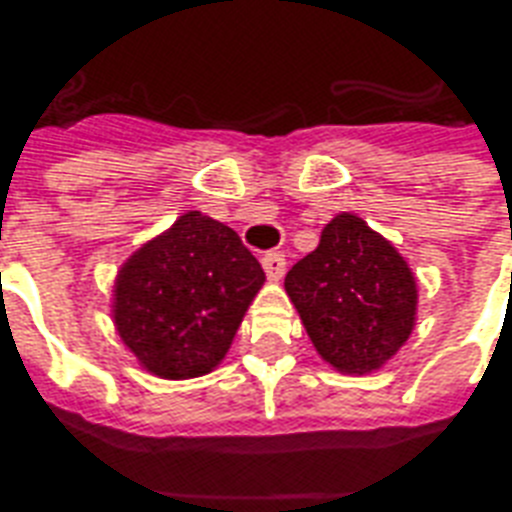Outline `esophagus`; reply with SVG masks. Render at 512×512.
Instances as JSON below:
<instances>
[{"instance_id":"obj_1","label":"esophagus","mask_w":512,"mask_h":512,"mask_svg":"<svg viewBox=\"0 0 512 512\" xmlns=\"http://www.w3.org/2000/svg\"><path fill=\"white\" fill-rule=\"evenodd\" d=\"M263 268L268 279L279 281L284 271H287V260H284L281 252H268V255H263Z\"/></svg>"}]
</instances>
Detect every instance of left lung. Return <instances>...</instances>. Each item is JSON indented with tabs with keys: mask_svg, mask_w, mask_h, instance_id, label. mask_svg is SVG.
I'll return each mask as SVG.
<instances>
[{
	"mask_svg": "<svg viewBox=\"0 0 512 512\" xmlns=\"http://www.w3.org/2000/svg\"><path fill=\"white\" fill-rule=\"evenodd\" d=\"M289 300L319 356L337 372H377L409 340L417 281L398 249L361 217L342 212L319 247L284 279Z\"/></svg>",
	"mask_w": 512,
	"mask_h": 512,
	"instance_id": "obj_1",
	"label": "left lung"
}]
</instances>
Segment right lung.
Instances as JSON below:
<instances>
[{"instance_id":"right-lung-1","label":"right lung","mask_w":512,"mask_h":512,"mask_svg":"<svg viewBox=\"0 0 512 512\" xmlns=\"http://www.w3.org/2000/svg\"><path fill=\"white\" fill-rule=\"evenodd\" d=\"M263 281L239 233L193 209L122 265L116 332L146 372L201 377L225 358Z\"/></svg>"}]
</instances>
